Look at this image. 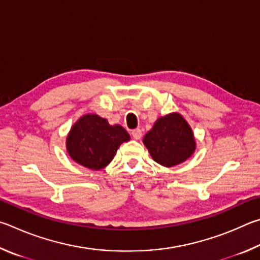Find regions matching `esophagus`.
Wrapping results in <instances>:
<instances>
[{"instance_id":"esophagus-1","label":"esophagus","mask_w":260,"mask_h":260,"mask_svg":"<svg viewBox=\"0 0 260 260\" xmlns=\"http://www.w3.org/2000/svg\"><path fill=\"white\" fill-rule=\"evenodd\" d=\"M131 135H133V137L135 139H140V138H142V136H143V130L139 129V127H137V129H134L133 131H131Z\"/></svg>"}]
</instances>
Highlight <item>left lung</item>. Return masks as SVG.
<instances>
[{"label": "left lung", "instance_id": "left-lung-1", "mask_svg": "<svg viewBox=\"0 0 260 260\" xmlns=\"http://www.w3.org/2000/svg\"><path fill=\"white\" fill-rule=\"evenodd\" d=\"M144 144L153 160L165 167L179 165L195 151L192 129L177 113L158 118L153 129L145 135Z\"/></svg>", "mask_w": 260, "mask_h": 260}]
</instances>
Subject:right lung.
I'll list each match as a JSON object with an SVG mask.
<instances>
[{"instance_id":"add662e5","label":"right lung","mask_w":260,"mask_h":260,"mask_svg":"<svg viewBox=\"0 0 260 260\" xmlns=\"http://www.w3.org/2000/svg\"><path fill=\"white\" fill-rule=\"evenodd\" d=\"M130 139L121 125H109L106 118L86 114L77 121L67 137V152L75 162L100 170L113 160L117 148Z\"/></svg>"}]
</instances>
